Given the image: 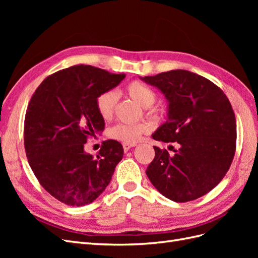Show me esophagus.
<instances>
[{
    "label": "esophagus",
    "mask_w": 258,
    "mask_h": 258,
    "mask_svg": "<svg viewBox=\"0 0 258 258\" xmlns=\"http://www.w3.org/2000/svg\"><path fill=\"white\" fill-rule=\"evenodd\" d=\"M134 146H136V144H126V143H123L122 144V147H123V152L124 153H127L131 147H134Z\"/></svg>",
    "instance_id": "34e87169"
}]
</instances>
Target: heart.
<instances>
[{"label":"heart","mask_w":258,"mask_h":258,"mask_svg":"<svg viewBox=\"0 0 258 258\" xmlns=\"http://www.w3.org/2000/svg\"><path fill=\"white\" fill-rule=\"evenodd\" d=\"M126 93L136 102L145 108V113L153 119H157L161 115L160 108L154 106L156 98V92L146 84L134 81L126 86ZM117 101H118V93L113 89L104 90L99 93L96 99V108L99 115L103 119H111L114 115ZM151 130L150 124L146 122L138 123H116L108 129V137L116 141L126 144H135L139 142L142 137L148 134Z\"/></svg>","instance_id":"heart-1"}]
</instances>
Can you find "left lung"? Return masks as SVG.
Masks as SVG:
<instances>
[{
	"instance_id": "8db88e82",
	"label": "left lung",
	"mask_w": 258,
	"mask_h": 258,
	"mask_svg": "<svg viewBox=\"0 0 258 258\" xmlns=\"http://www.w3.org/2000/svg\"><path fill=\"white\" fill-rule=\"evenodd\" d=\"M142 81L161 90L169 101L168 120L152 138L179 145L173 156L154 146L155 158L146 175L170 200L198 199L222 181L235 156L237 123L229 100L214 83L185 70Z\"/></svg>"
}]
</instances>
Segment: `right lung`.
Segmentation results:
<instances>
[{"label":"right lung","mask_w":258,"mask_h":258,"mask_svg":"<svg viewBox=\"0 0 258 258\" xmlns=\"http://www.w3.org/2000/svg\"><path fill=\"white\" fill-rule=\"evenodd\" d=\"M124 77L73 66L46 77L31 97L23 128L27 158L43 188L62 204H91L111 182L122 145L106 140L96 158L85 153L84 145L104 129L96 108L98 95Z\"/></svg>","instance_id":"right-lung-1"}]
</instances>
